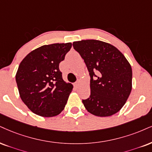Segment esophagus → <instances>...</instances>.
I'll return each mask as SVG.
<instances>
[{"mask_svg":"<svg viewBox=\"0 0 152 152\" xmlns=\"http://www.w3.org/2000/svg\"><path fill=\"white\" fill-rule=\"evenodd\" d=\"M80 83V80H77V82H75V83L74 84V86H75V87H77L78 86H79Z\"/></svg>","mask_w":152,"mask_h":152,"instance_id":"esophagus-1","label":"esophagus"}]
</instances>
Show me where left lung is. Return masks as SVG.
Listing matches in <instances>:
<instances>
[{
    "label": "left lung",
    "instance_id": "obj_1",
    "mask_svg": "<svg viewBox=\"0 0 152 152\" xmlns=\"http://www.w3.org/2000/svg\"><path fill=\"white\" fill-rule=\"evenodd\" d=\"M72 45L85 61L91 77L90 96L82 100L85 108L99 117L118 113L132 90L130 63L117 48L108 43L87 39L74 42Z\"/></svg>",
    "mask_w": 152,
    "mask_h": 152
}]
</instances>
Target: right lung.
<instances>
[{"label": "right lung", "instance_id": "right-lung-1", "mask_svg": "<svg viewBox=\"0 0 152 152\" xmlns=\"http://www.w3.org/2000/svg\"><path fill=\"white\" fill-rule=\"evenodd\" d=\"M71 47L70 42L44 45L20 63L15 75L19 94L34 113L53 117L64 109L73 85L63 80L59 63Z\"/></svg>", "mask_w": 152, "mask_h": 152}]
</instances>
